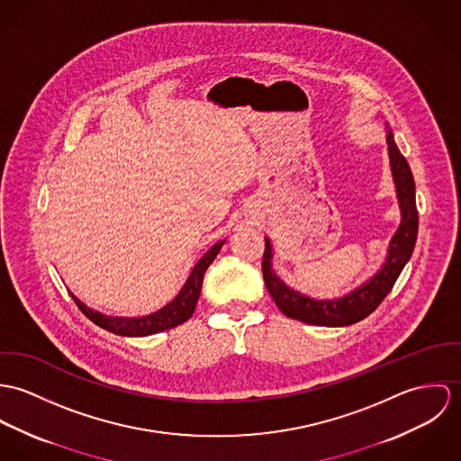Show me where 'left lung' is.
I'll use <instances>...</instances> for the list:
<instances>
[{
    "label": "left lung",
    "mask_w": 461,
    "mask_h": 461,
    "mask_svg": "<svg viewBox=\"0 0 461 461\" xmlns=\"http://www.w3.org/2000/svg\"><path fill=\"white\" fill-rule=\"evenodd\" d=\"M387 129V150L391 158V171L396 185V196L402 210V222L394 237L389 242L387 258L382 268L358 288L352 290L348 295L332 301H316L301 292L292 290L281 281L272 270V244L265 239V253L261 261V272L265 286L274 299L276 306L283 311L288 318L304 321L309 325H325V327H345L357 323L369 316L380 303L393 290L396 279L400 277L403 267L407 265L413 253L419 228V215L415 206V184L410 171L407 158L398 150L394 143L393 131Z\"/></svg>",
    "instance_id": "obj_1"
}]
</instances>
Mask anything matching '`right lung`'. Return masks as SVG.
<instances>
[{
    "mask_svg": "<svg viewBox=\"0 0 461 461\" xmlns=\"http://www.w3.org/2000/svg\"><path fill=\"white\" fill-rule=\"evenodd\" d=\"M224 240H219L217 244H213L205 255L202 256V259L194 265V268L191 270L185 285L182 286L180 294L162 309L155 311L152 314L147 316H140V318H125V316H107L99 311H94L92 307L83 304L77 297L72 295L74 303L83 311V314L86 318H90L95 325L103 327L104 330H109L113 334L118 336H129V338H143V336H150L157 334L167 329H173L180 323H184L185 320H189L196 309V303L200 299L202 294V285H203V276H205L206 268L210 267V263L215 259V256L219 255L221 248H222Z\"/></svg>",
    "mask_w": 461,
    "mask_h": 461,
    "instance_id": "right-lung-1",
    "label": "right lung"
}]
</instances>
